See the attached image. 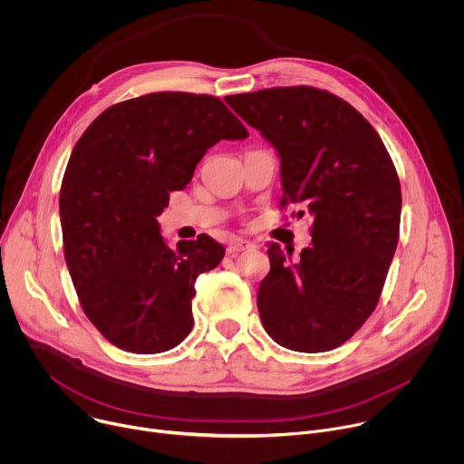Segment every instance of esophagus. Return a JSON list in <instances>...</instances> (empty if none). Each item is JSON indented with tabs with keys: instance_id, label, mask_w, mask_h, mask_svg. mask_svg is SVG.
I'll list each match as a JSON object with an SVG mask.
<instances>
[{
	"instance_id": "1",
	"label": "esophagus",
	"mask_w": 464,
	"mask_h": 464,
	"mask_svg": "<svg viewBox=\"0 0 464 464\" xmlns=\"http://www.w3.org/2000/svg\"><path fill=\"white\" fill-rule=\"evenodd\" d=\"M253 247H255V244H253V242L244 240V238H235V240H231V242H229V246H227V253H229V255H238V253H242V251H249V249H253Z\"/></svg>"
}]
</instances>
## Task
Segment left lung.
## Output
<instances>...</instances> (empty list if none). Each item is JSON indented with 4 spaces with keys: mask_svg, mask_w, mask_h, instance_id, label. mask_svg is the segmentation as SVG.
<instances>
[{
    "mask_svg": "<svg viewBox=\"0 0 464 464\" xmlns=\"http://www.w3.org/2000/svg\"><path fill=\"white\" fill-rule=\"evenodd\" d=\"M226 102L277 150L281 206L303 204L314 218L297 258L268 244L272 268L256 294L264 330L290 351H333L380 299L399 244V174L369 121L324 90L270 88Z\"/></svg>",
    "mask_w": 464,
    "mask_h": 464,
    "instance_id": "left-lung-1",
    "label": "left lung"
}]
</instances>
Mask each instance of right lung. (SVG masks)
Segmentation results:
<instances>
[{"label": "right lung", "mask_w": 464, "mask_h": 464, "mask_svg": "<svg viewBox=\"0 0 464 464\" xmlns=\"http://www.w3.org/2000/svg\"><path fill=\"white\" fill-rule=\"evenodd\" d=\"M246 138L218 97L161 92L110 106L77 141L60 187L63 255L84 314L115 347L158 354L190 333L196 277L226 249L200 235L174 251L158 217L208 149Z\"/></svg>", "instance_id": "1"}]
</instances>
